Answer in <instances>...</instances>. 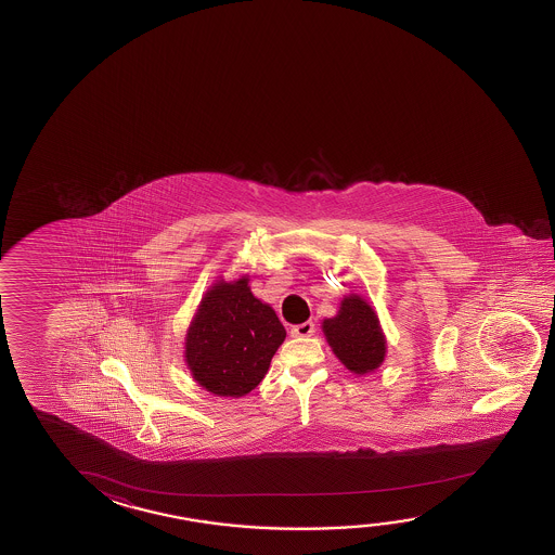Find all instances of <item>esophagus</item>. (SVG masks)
<instances>
[{
	"label": "esophagus",
	"instance_id": "34e87169",
	"mask_svg": "<svg viewBox=\"0 0 555 555\" xmlns=\"http://www.w3.org/2000/svg\"><path fill=\"white\" fill-rule=\"evenodd\" d=\"M314 333V322L298 323L295 327H291V335H293V337H312Z\"/></svg>",
	"mask_w": 555,
	"mask_h": 555
}]
</instances>
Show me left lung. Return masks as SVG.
Returning <instances> with one entry per match:
<instances>
[{"mask_svg": "<svg viewBox=\"0 0 555 555\" xmlns=\"http://www.w3.org/2000/svg\"><path fill=\"white\" fill-rule=\"evenodd\" d=\"M323 333L333 352L350 372L367 373L385 358V335L379 320L364 298L350 295L340 302L339 314L323 322Z\"/></svg>", "mask_w": 555, "mask_h": 555, "instance_id": "8db88e82", "label": "left lung"}]
</instances>
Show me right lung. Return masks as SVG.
Segmentation results:
<instances>
[{"label":"right lung","mask_w":555,"mask_h":555,"mask_svg":"<svg viewBox=\"0 0 555 555\" xmlns=\"http://www.w3.org/2000/svg\"><path fill=\"white\" fill-rule=\"evenodd\" d=\"M248 280L216 283L191 322L185 360L201 387L218 397H243L264 379L285 327L248 289Z\"/></svg>","instance_id":"add662e5"}]
</instances>
